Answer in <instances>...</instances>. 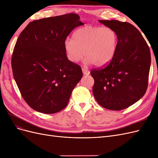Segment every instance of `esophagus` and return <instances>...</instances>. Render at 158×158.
I'll return each mask as SVG.
<instances>
[{
    "label": "esophagus",
    "mask_w": 158,
    "mask_h": 158,
    "mask_svg": "<svg viewBox=\"0 0 158 158\" xmlns=\"http://www.w3.org/2000/svg\"><path fill=\"white\" fill-rule=\"evenodd\" d=\"M82 70L84 75H89V70H86V69H84V68H82Z\"/></svg>",
    "instance_id": "1"
}]
</instances>
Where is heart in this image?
<instances>
[{
    "mask_svg": "<svg viewBox=\"0 0 158 158\" xmlns=\"http://www.w3.org/2000/svg\"><path fill=\"white\" fill-rule=\"evenodd\" d=\"M72 38L64 41L66 57L72 63H77L85 54V65L104 66L116 54L118 35L109 27L85 26L76 30Z\"/></svg>",
    "mask_w": 158,
    "mask_h": 158,
    "instance_id": "b5f03b06",
    "label": "heart"
}]
</instances>
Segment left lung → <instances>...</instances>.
<instances>
[{
    "mask_svg": "<svg viewBox=\"0 0 158 158\" xmlns=\"http://www.w3.org/2000/svg\"><path fill=\"white\" fill-rule=\"evenodd\" d=\"M118 35V46L113 60L102 69L92 70L93 94L103 107L119 111L140 100L148 88L151 64L150 51L144 38L128 22L99 20Z\"/></svg>",
    "mask_w": 158,
    "mask_h": 158,
    "instance_id": "obj_1",
    "label": "left lung"
}]
</instances>
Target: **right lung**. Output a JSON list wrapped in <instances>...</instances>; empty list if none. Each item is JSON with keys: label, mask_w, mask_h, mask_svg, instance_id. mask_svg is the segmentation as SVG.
I'll list each match as a JSON object with an SVG mask.
<instances>
[{"label": "right lung", "mask_w": 158, "mask_h": 158, "mask_svg": "<svg viewBox=\"0 0 158 158\" xmlns=\"http://www.w3.org/2000/svg\"><path fill=\"white\" fill-rule=\"evenodd\" d=\"M76 14L33 21L19 35L12 56L14 80L23 99L36 111L52 114L67 106L82 77L80 66L66 57L64 41L84 25Z\"/></svg>", "instance_id": "obj_1"}]
</instances>
